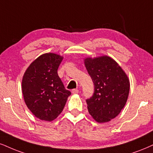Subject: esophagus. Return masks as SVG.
Returning a JSON list of instances; mask_svg holds the SVG:
<instances>
[{
	"instance_id": "obj_1",
	"label": "esophagus",
	"mask_w": 153,
	"mask_h": 153,
	"mask_svg": "<svg viewBox=\"0 0 153 153\" xmlns=\"http://www.w3.org/2000/svg\"><path fill=\"white\" fill-rule=\"evenodd\" d=\"M71 92H72V94H78L79 93V90L76 89V88H74V89H73L72 91H71Z\"/></svg>"
}]
</instances>
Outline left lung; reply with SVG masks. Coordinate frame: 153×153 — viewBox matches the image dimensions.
Instances as JSON below:
<instances>
[{
    "instance_id": "8db88e82",
    "label": "left lung",
    "mask_w": 153,
    "mask_h": 153,
    "mask_svg": "<svg viewBox=\"0 0 153 153\" xmlns=\"http://www.w3.org/2000/svg\"><path fill=\"white\" fill-rule=\"evenodd\" d=\"M84 65L94 84V93L86 100L89 114L98 123L116 118L128 97L130 81L121 67L107 55L84 58Z\"/></svg>"
}]
</instances>
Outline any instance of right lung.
I'll return each instance as SVG.
<instances>
[{"label": "right lung", "mask_w": 153, "mask_h": 153, "mask_svg": "<svg viewBox=\"0 0 153 153\" xmlns=\"http://www.w3.org/2000/svg\"><path fill=\"white\" fill-rule=\"evenodd\" d=\"M63 56L49 52L35 59L25 71L22 92L26 105L39 120L52 121L63 111L71 92L66 89L57 69Z\"/></svg>", "instance_id": "add662e5"}]
</instances>
